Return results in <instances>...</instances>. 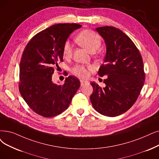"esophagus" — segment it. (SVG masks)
I'll return each mask as SVG.
<instances>
[{
  "label": "esophagus",
  "mask_w": 159,
  "mask_h": 159,
  "mask_svg": "<svg viewBox=\"0 0 159 159\" xmlns=\"http://www.w3.org/2000/svg\"><path fill=\"white\" fill-rule=\"evenodd\" d=\"M86 84H87V81H84V80H81V81H80L81 86H84V85H85Z\"/></svg>",
  "instance_id": "obj_1"
}]
</instances>
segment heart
<instances>
[{
  "instance_id": "heart-1",
  "label": "heart",
  "mask_w": 159,
  "mask_h": 159,
  "mask_svg": "<svg viewBox=\"0 0 159 159\" xmlns=\"http://www.w3.org/2000/svg\"><path fill=\"white\" fill-rule=\"evenodd\" d=\"M75 42L81 46L85 48L91 53H94L99 48L101 43L100 36L93 30L86 29L82 30L75 37ZM72 48L71 44L66 42L62 49V55L65 58H68L72 55ZM93 66L77 65L72 68V73L81 78H87L89 72L93 70Z\"/></svg>"
}]
</instances>
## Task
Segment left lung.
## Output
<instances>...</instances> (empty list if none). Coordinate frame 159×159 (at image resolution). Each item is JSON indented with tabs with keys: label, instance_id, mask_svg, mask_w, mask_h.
I'll use <instances>...</instances> for the list:
<instances>
[{
	"label": "left lung",
	"instance_id": "1",
	"mask_svg": "<svg viewBox=\"0 0 159 159\" xmlns=\"http://www.w3.org/2000/svg\"><path fill=\"white\" fill-rule=\"evenodd\" d=\"M106 46L100 76L107 75L106 87L91 82L93 93L90 100L94 109L107 117H116L128 111L141 92L145 81L142 55L130 38L113 27L96 29Z\"/></svg>",
	"mask_w": 159,
	"mask_h": 159
}]
</instances>
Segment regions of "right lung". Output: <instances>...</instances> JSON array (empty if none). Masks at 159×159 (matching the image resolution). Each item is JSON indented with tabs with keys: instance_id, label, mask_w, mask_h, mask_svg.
I'll return each mask as SVG.
<instances>
[{
	"instance_id": "add662e5",
	"label": "right lung",
	"mask_w": 159,
	"mask_h": 159,
	"mask_svg": "<svg viewBox=\"0 0 159 159\" xmlns=\"http://www.w3.org/2000/svg\"><path fill=\"white\" fill-rule=\"evenodd\" d=\"M80 27L76 23L53 25L32 38L23 51L19 90L30 108L41 116L52 117L65 111L80 87L73 75L62 85L52 81L55 68L63 61V46L70 34Z\"/></svg>"
}]
</instances>
